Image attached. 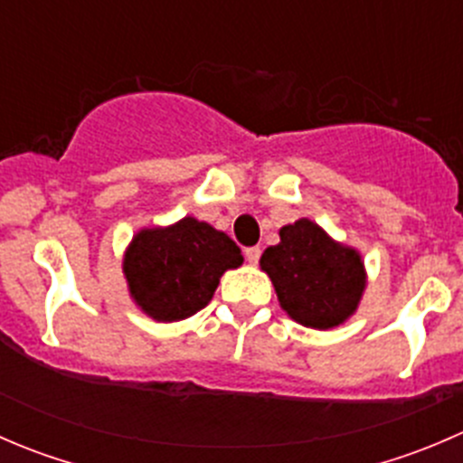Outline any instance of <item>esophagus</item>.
I'll return each mask as SVG.
<instances>
[{"label":"esophagus","mask_w":463,"mask_h":463,"mask_svg":"<svg viewBox=\"0 0 463 463\" xmlns=\"http://www.w3.org/2000/svg\"><path fill=\"white\" fill-rule=\"evenodd\" d=\"M260 255H261L260 246H250V249L244 250V258H246V261H249V264H258Z\"/></svg>","instance_id":"obj_1"}]
</instances>
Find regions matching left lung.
Returning a JSON list of instances; mask_svg holds the SVG:
<instances>
[{
  "label": "left lung",
  "instance_id": "1",
  "mask_svg": "<svg viewBox=\"0 0 463 463\" xmlns=\"http://www.w3.org/2000/svg\"><path fill=\"white\" fill-rule=\"evenodd\" d=\"M279 307L300 325L331 329L352 318L365 291V266L352 246L338 244L311 219L279 228V244L261 253Z\"/></svg>",
  "mask_w": 463,
  "mask_h": 463
}]
</instances>
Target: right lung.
Returning a JSON list of instances; mask_svg holds the SVG:
<instances>
[{
	"label": "right lung",
	"instance_id": "right-lung-1",
	"mask_svg": "<svg viewBox=\"0 0 463 463\" xmlns=\"http://www.w3.org/2000/svg\"><path fill=\"white\" fill-rule=\"evenodd\" d=\"M226 232L194 217L165 228H143L123 258L128 288L138 309L156 322L185 320L214 296L219 278L241 266Z\"/></svg>",
	"mask_w": 463,
	"mask_h": 463
}]
</instances>
